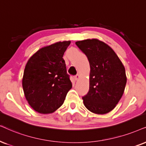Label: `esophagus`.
I'll return each instance as SVG.
<instances>
[{
	"label": "esophagus",
	"instance_id": "1",
	"mask_svg": "<svg viewBox=\"0 0 146 146\" xmlns=\"http://www.w3.org/2000/svg\"><path fill=\"white\" fill-rule=\"evenodd\" d=\"M79 78V75H75V76L74 77V79H75V81L78 80Z\"/></svg>",
	"mask_w": 146,
	"mask_h": 146
}]
</instances>
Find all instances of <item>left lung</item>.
Wrapping results in <instances>:
<instances>
[{
	"instance_id": "obj_1",
	"label": "left lung",
	"mask_w": 146,
	"mask_h": 146,
	"mask_svg": "<svg viewBox=\"0 0 146 146\" xmlns=\"http://www.w3.org/2000/svg\"><path fill=\"white\" fill-rule=\"evenodd\" d=\"M89 60L90 89L82 97L85 106L98 114L113 110L124 92L127 77L124 66L104 42L88 39L75 42Z\"/></svg>"
}]
</instances>
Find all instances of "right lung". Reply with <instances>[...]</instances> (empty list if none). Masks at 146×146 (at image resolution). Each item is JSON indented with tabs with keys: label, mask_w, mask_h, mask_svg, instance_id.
I'll return each instance as SVG.
<instances>
[{
	"label": "right lung",
	"mask_w": 146,
	"mask_h": 146,
	"mask_svg": "<svg viewBox=\"0 0 146 146\" xmlns=\"http://www.w3.org/2000/svg\"><path fill=\"white\" fill-rule=\"evenodd\" d=\"M70 41L58 42L40 48L29 58L22 86L31 107L41 114L54 112L63 104L72 84L62 58Z\"/></svg>",
	"instance_id": "1"
}]
</instances>
